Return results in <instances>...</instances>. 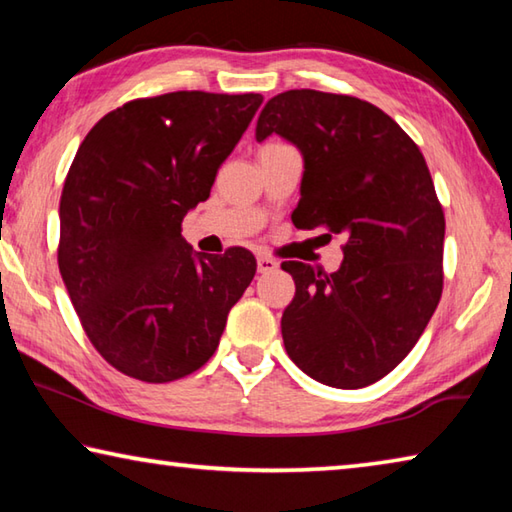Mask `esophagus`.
<instances>
[{
  "label": "esophagus",
  "mask_w": 512,
  "mask_h": 512,
  "mask_svg": "<svg viewBox=\"0 0 512 512\" xmlns=\"http://www.w3.org/2000/svg\"><path fill=\"white\" fill-rule=\"evenodd\" d=\"M275 268H277V262L273 257H268V255L257 257V271L259 273H271V271H275Z\"/></svg>",
  "instance_id": "1"
}]
</instances>
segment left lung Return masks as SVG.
<instances>
[{"mask_svg":"<svg viewBox=\"0 0 512 512\" xmlns=\"http://www.w3.org/2000/svg\"><path fill=\"white\" fill-rule=\"evenodd\" d=\"M271 133L305 158L293 225L343 239L336 273L282 262L296 282L284 348L320 384H375L413 350L443 296L445 212L427 162L395 119L348 94H277L255 137Z\"/></svg>","mask_w":512,"mask_h":512,"instance_id":"1","label":"left lung"}]
</instances>
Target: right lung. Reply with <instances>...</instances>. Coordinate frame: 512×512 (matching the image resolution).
I'll use <instances>...</instances> for the list:
<instances>
[{
    "mask_svg": "<svg viewBox=\"0 0 512 512\" xmlns=\"http://www.w3.org/2000/svg\"><path fill=\"white\" fill-rule=\"evenodd\" d=\"M262 101L201 90L133 99L76 151L58 268L90 343L128 377L167 384L203 368L253 282L250 250L194 255L180 232Z\"/></svg>",
    "mask_w": 512,
    "mask_h": 512,
    "instance_id": "right-lung-1",
    "label": "right lung"
}]
</instances>
